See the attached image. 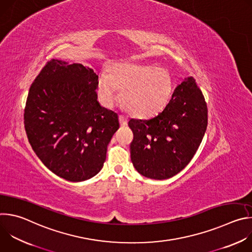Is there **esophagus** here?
Segmentation results:
<instances>
[{
    "mask_svg": "<svg viewBox=\"0 0 252 252\" xmlns=\"http://www.w3.org/2000/svg\"><path fill=\"white\" fill-rule=\"evenodd\" d=\"M119 120H120V125H121V126H127V119H126V117L120 116V117H119Z\"/></svg>",
    "mask_w": 252,
    "mask_h": 252,
    "instance_id": "obj_1",
    "label": "esophagus"
}]
</instances>
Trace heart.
<instances>
[{
  "label": "heart",
  "mask_w": 252,
  "mask_h": 252,
  "mask_svg": "<svg viewBox=\"0 0 252 252\" xmlns=\"http://www.w3.org/2000/svg\"><path fill=\"white\" fill-rule=\"evenodd\" d=\"M99 100L112 106L122 91V102L127 113L136 118H149L166 105L172 82L168 71L151 64L119 63L110 67V74H100L96 83Z\"/></svg>",
  "instance_id": "obj_1"
}]
</instances>
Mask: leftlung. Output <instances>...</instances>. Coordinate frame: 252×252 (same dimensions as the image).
Listing matches in <instances>:
<instances>
[{
  "label": "left lung",
  "instance_id": "left-lung-1",
  "mask_svg": "<svg viewBox=\"0 0 252 252\" xmlns=\"http://www.w3.org/2000/svg\"><path fill=\"white\" fill-rule=\"evenodd\" d=\"M133 132L130 159L143 176L166 179L183 170L195 155L207 126V106L195 80L178 85L166 106L149 120L128 122Z\"/></svg>",
  "mask_w": 252,
  "mask_h": 252
}]
</instances>
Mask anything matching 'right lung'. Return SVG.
<instances>
[{"label": "right lung", "mask_w": 252, "mask_h": 252, "mask_svg": "<svg viewBox=\"0 0 252 252\" xmlns=\"http://www.w3.org/2000/svg\"><path fill=\"white\" fill-rule=\"evenodd\" d=\"M97 75L82 63L51 60L32 84L24 124L32 149L55 174L84 182L103 166L118 114L97 101Z\"/></svg>", "instance_id": "right-lung-1"}]
</instances>
